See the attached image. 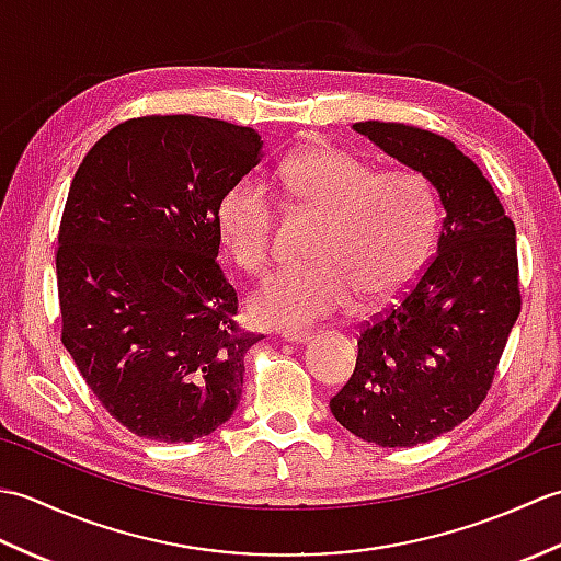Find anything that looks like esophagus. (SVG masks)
<instances>
[{
    "mask_svg": "<svg viewBox=\"0 0 561 561\" xmlns=\"http://www.w3.org/2000/svg\"><path fill=\"white\" fill-rule=\"evenodd\" d=\"M279 337H282V342H289V344H304V342L311 340L313 335H311V332H299V330H282Z\"/></svg>",
    "mask_w": 561,
    "mask_h": 561,
    "instance_id": "obj_1",
    "label": "esophagus"
}]
</instances>
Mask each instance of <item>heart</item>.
Segmentation results:
<instances>
[{
    "label": "heart",
    "mask_w": 561,
    "mask_h": 561,
    "mask_svg": "<svg viewBox=\"0 0 561 561\" xmlns=\"http://www.w3.org/2000/svg\"><path fill=\"white\" fill-rule=\"evenodd\" d=\"M289 197L323 219L311 245L313 265L282 270L250 299L260 325L299 328L347 306L400 291L432 250L436 199L416 173H380L352 153L320 145L279 169ZM274 202L257 178H241L219 199L217 233L250 272L265 270L272 248Z\"/></svg>",
    "instance_id": "b5f03b06"
}]
</instances>
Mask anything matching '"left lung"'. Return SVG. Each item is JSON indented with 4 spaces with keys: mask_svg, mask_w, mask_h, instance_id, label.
<instances>
[{
    "mask_svg": "<svg viewBox=\"0 0 561 561\" xmlns=\"http://www.w3.org/2000/svg\"><path fill=\"white\" fill-rule=\"evenodd\" d=\"M356 133L438 195L436 255L404 299L364 328L335 420L368 444L410 448L480 408L520 313L516 226L478 163L428 129L366 121Z\"/></svg>",
    "mask_w": 561,
    "mask_h": 561,
    "instance_id": "left-lung-1",
    "label": "left lung"
}]
</instances>
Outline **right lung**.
I'll return each mask as SVG.
<instances>
[{
	"label": "right lung",
	"instance_id": "right-lung-1",
	"mask_svg": "<svg viewBox=\"0 0 561 561\" xmlns=\"http://www.w3.org/2000/svg\"><path fill=\"white\" fill-rule=\"evenodd\" d=\"M250 127L151 115L103 135L71 181L59 226L62 342L129 432L187 444L231 420L243 356L217 265L221 195L257 165Z\"/></svg>",
	"mask_w": 561,
	"mask_h": 561
}]
</instances>
